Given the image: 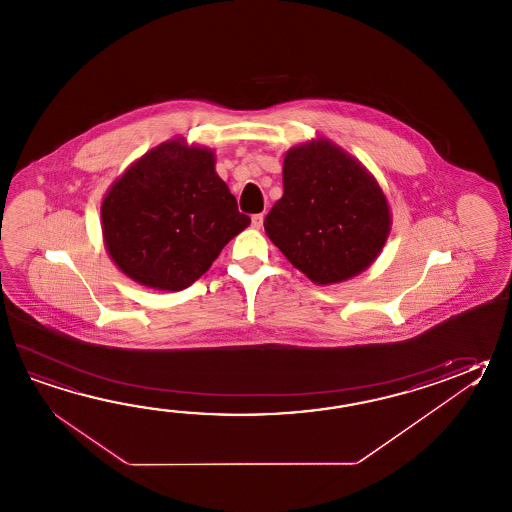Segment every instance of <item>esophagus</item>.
<instances>
[{"instance_id":"34e87169","label":"esophagus","mask_w":512,"mask_h":512,"mask_svg":"<svg viewBox=\"0 0 512 512\" xmlns=\"http://www.w3.org/2000/svg\"><path fill=\"white\" fill-rule=\"evenodd\" d=\"M262 222H264V215H262V213H257V215H253V217H251V226H253V228H257V230L261 228Z\"/></svg>"}]
</instances>
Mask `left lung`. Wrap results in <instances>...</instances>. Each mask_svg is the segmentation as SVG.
Segmentation results:
<instances>
[{
  "mask_svg": "<svg viewBox=\"0 0 512 512\" xmlns=\"http://www.w3.org/2000/svg\"><path fill=\"white\" fill-rule=\"evenodd\" d=\"M282 186L264 230L310 281H346L376 261L392 215L383 189L359 160L330 140L306 142L286 153Z\"/></svg>",
  "mask_w": 512,
  "mask_h": 512,
  "instance_id": "1",
  "label": "left lung"
}]
</instances>
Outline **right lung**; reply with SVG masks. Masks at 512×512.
I'll use <instances>...</instances> for the list:
<instances>
[{
  "label": "right lung",
  "instance_id": "add662e5",
  "mask_svg": "<svg viewBox=\"0 0 512 512\" xmlns=\"http://www.w3.org/2000/svg\"><path fill=\"white\" fill-rule=\"evenodd\" d=\"M250 222L213 151L184 138L138 158L102 202L105 250L129 279L160 292L191 286Z\"/></svg>",
  "mask_w": 512,
  "mask_h": 512
}]
</instances>
